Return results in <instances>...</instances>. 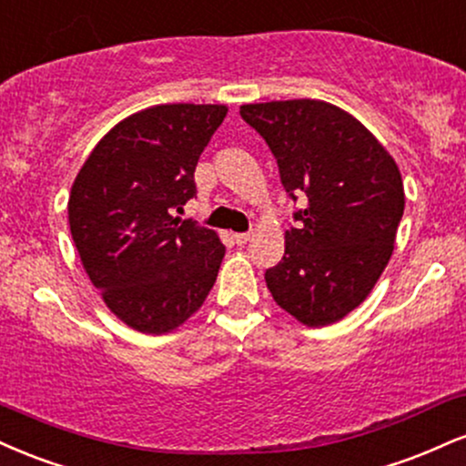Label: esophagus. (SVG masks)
<instances>
[{
    "mask_svg": "<svg viewBox=\"0 0 466 466\" xmlns=\"http://www.w3.org/2000/svg\"><path fill=\"white\" fill-rule=\"evenodd\" d=\"M233 239L238 246H244L250 242V233H238V235H233Z\"/></svg>",
    "mask_w": 466,
    "mask_h": 466,
    "instance_id": "obj_1",
    "label": "esophagus"
}]
</instances>
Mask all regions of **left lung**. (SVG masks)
Returning a JSON list of instances; mask_svg holds the SVG:
<instances>
[{"label":"left lung","mask_w":466,"mask_h":466,"mask_svg":"<svg viewBox=\"0 0 466 466\" xmlns=\"http://www.w3.org/2000/svg\"><path fill=\"white\" fill-rule=\"evenodd\" d=\"M239 115L266 139L289 198L308 196L286 231V253L266 270L281 309L308 327L342 320L395 248L406 194L395 158L353 115L322 100L244 104Z\"/></svg>","instance_id":"1"}]
</instances>
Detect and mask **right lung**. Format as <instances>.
Returning a JSON list of instances; mask_svg holds the SVG:
<instances>
[{
    "label": "right lung",
    "instance_id": "add662e5",
    "mask_svg": "<svg viewBox=\"0 0 466 466\" xmlns=\"http://www.w3.org/2000/svg\"><path fill=\"white\" fill-rule=\"evenodd\" d=\"M222 104H158L113 126L69 194L82 268L106 308L141 333H169L200 309L220 270L216 231L174 211L196 196L194 172Z\"/></svg>",
    "mask_w": 466,
    "mask_h": 466
}]
</instances>
